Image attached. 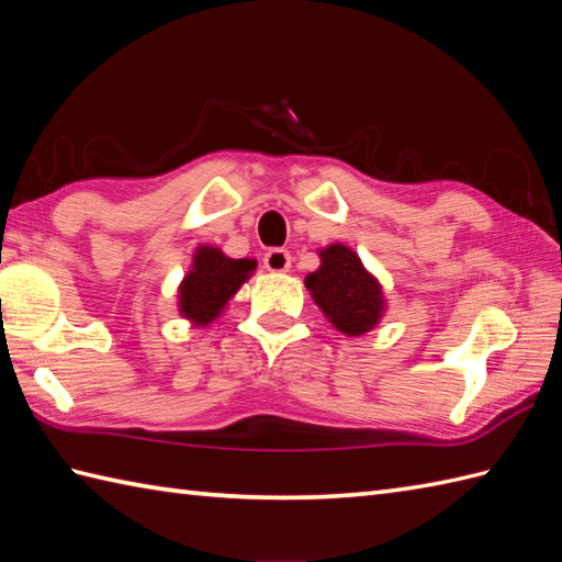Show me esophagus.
<instances>
[{
  "mask_svg": "<svg viewBox=\"0 0 562 562\" xmlns=\"http://www.w3.org/2000/svg\"><path fill=\"white\" fill-rule=\"evenodd\" d=\"M265 269L269 271H289L291 269V252L283 247H271L265 255Z\"/></svg>",
  "mask_w": 562,
  "mask_h": 562,
  "instance_id": "34e87169",
  "label": "esophagus"
}]
</instances>
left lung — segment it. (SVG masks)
Segmentation results:
<instances>
[{
  "mask_svg": "<svg viewBox=\"0 0 562 562\" xmlns=\"http://www.w3.org/2000/svg\"><path fill=\"white\" fill-rule=\"evenodd\" d=\"M319 269L307 273L305 285L324 317L346 336L370 331L384 315L380 281L341 243L319 249Z\"/></svg>",
  "mask_w": 562,
  "mask_h": 562,
  "instance_id": "8db88e82",
  "label": "left lung"
}]
</instances>
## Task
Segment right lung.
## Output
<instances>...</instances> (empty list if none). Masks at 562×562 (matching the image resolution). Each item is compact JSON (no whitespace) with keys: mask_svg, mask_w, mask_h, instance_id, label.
<instances>
[{"mask_svg":"<svg viewBox=\"0 0 562 562\" xmlns=\"http://www.w3.org/2000/svg\"><path fill=\"white\" fill-rule=\"evenodd\" d=\"M255 269V259H231L218 247L199 245L192 271H187L178 291L180 315L196 327H206L223 313V307Z\"/></svg>","mask_w":562,"mask_h":562,"instance_id":"1","label":"right lung"}]
</instances>
